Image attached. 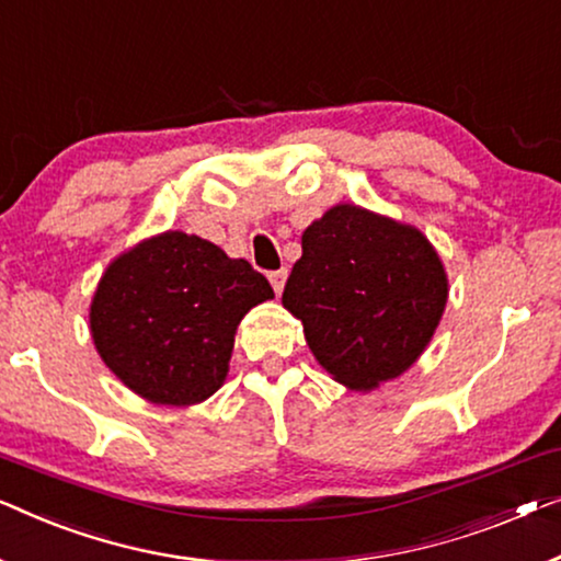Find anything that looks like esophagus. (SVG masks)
Segmentation results:
<instances>
[{
	"mask_svg": "<svg viewBox=\"0 0 561 561\" xmlns=\"http://www.w3.org/2000/svg\"><path fill=\"white\" fill-rule=\"evenodd\" d=\"M270 282H272L274 291H277V295H282V289H284V282H287V270L272 272V274H270Z\"/></svg>",
	"mask_w": 561,
	"mask_h": 561,
	"instance_id": "esophagus-1",
	"label": "esophagus"
}]
</instances>
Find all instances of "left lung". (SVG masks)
I'll return each mask as SVG.
<instances>
[{
  "label": "left lung",
  "instance_id": "obj_1",
  "mask_svg": "<svg viewBox=\"0 0 561 561\" xmlns=\"http://www.w3.org/2000/svg\"><path fill=\"white\" fill-rule=\"evenodd\" d=\"M447 295L445 264L420 228L337 203L305 228L282 305L333 381L374 391L427 351Z\"/></svg>",
  "mask_w": 561,
  "mask_h": 561
}]
</instances>
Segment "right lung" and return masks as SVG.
Masks as SVG:
<instances>
[{
    "label": "right lung",
    "instance_id": "add662e5",
    "mask_svg": "<svg viewBox=\"0 0 561 561\" xmlns=\"http://www.w3.org/2000/svg\"><path fill=\"white\" fill-rule=\"evenodd\" d=\"M274 291L247 259L185 231L134 243L101 274L89 328L101 360L137 397L193 407L228 376L236 330Z\"/></svg>",
    "mask_w": 561,
    "mask_h": 561
}]
</instances>
